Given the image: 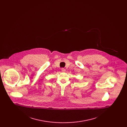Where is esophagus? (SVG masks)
<instances>
[{
	"mask_svg": "<svg viewBox=\"0 0 127 127\" xmlns=\"http://www.w3.org/2000/svg\"><path fill=\"white\" fill-rule=\"evenodd\" d=\"M61 71H62V72H64L66 71V70H65V69H64V68H61Z\"/></svg>",
	"mask_w": 127,
	"mask_h": 127,
	"instance_id": "obj_1",
	"label": "esophagus"
}]
</instances>
